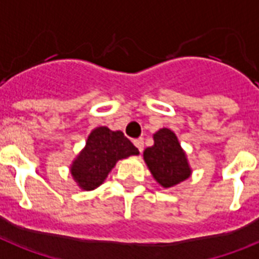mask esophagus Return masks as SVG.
<instances>
[{"label":"esophagus","instance_id":"esophagus-1","mask_svg":"<svg viewBox=\"0 0 259 259\" xmlns=\"http://www.w3.org/2000/svg\"><path fill=\"white\" fill-rule=\"evenodd\" d=\"M134 144L136 145V148H138L139 151H140V152H143V149H144V140H143L142 138H140V139H135Z\"/></svg>","mask_w":259,"mask_h":259}]
</instances>
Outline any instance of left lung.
I'll use <instances>...</instances> for the list:
<instances>
[{
    "label": "left lung",
    "instance_id": "8db88e82",
    "mask_svg": "<svg viewBox=\"0 0 259 259\" xmlns=\"http://www.w3.org/2000/svg\"><path fill=\"white\" fill-rule=\"evenodd\" d=\"M153 140L155 144L143 153L153 179L164 188L175 187L187 180L192 169L175 132L161 128L153 135Z\"/></svg>",
    "mask_w": 259,
    "mask_h": 259
}]
</instances>
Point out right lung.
I'll return each instance as SVG.
<instances>
[{
	"mask_svg": "<svg viewBox=\"0 0 259 259\" xmlns=\"http://www.w3.org/2000/svg\"><path fill=\"white\" fill-rule=\"evenodd\" d=\"M132 155H139V149L123 132L98 127L89 135L86 147L72 161L70 172L79 188L93 191L103 184L119 160Z\"/></svg>",
	"mask_w": 259,
	"mask_h": 259,
	"instance_id": "1",
	"label": "right lung"
}]
</instances>
